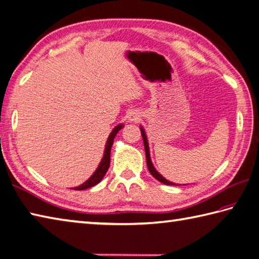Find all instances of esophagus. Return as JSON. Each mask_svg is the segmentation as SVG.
Here are the masks:
<instances>
[{"mask_svg": "<svg viewBox=\"0 0 259 259\" xmlns=\"http://www.w3.org/2000/svg\"><path fill=\"white\" fill-rule=\"evenodd\" d=\"M139 119V114L137 112H130V114L128 115V120L130 121H137Z\"/></svg>", "mask_w": 259, "mask_h": 259, "instance_id": "1", "label": "esophagus"}]
</instances>
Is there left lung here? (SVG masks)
<instances>
[{
    "label": "left lung",
    "instance_id": "obj_1",
    "mask_svg": "<svg viewBox=\"0 0 259 259\" xmlns=\"http://www.w3.org/2000/svg\"><path fill=\"white\" fill-rule=\"evenodd\" d=\"M140 130H141V136H142V139H144V145H145V151H146V159H147V166H148V169H149V172L155 177L157 180L160 181V183L164 184V185H177V184H174L171 183V181H169L167 179H164L162 176L159 174L157 170L155 169V167H153V164L151 162V159H150V151H149V146H148V140H147V136L145 134V130L142 126H140Z\"/></svg>",
    "mask_w": 259,
    "mask_h": 259
}]
</instances>
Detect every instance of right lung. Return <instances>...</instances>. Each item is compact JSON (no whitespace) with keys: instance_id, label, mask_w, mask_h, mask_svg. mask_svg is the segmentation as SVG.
<instances>
[{"instance_id":"obj_1","label":"right lung","mask_w":259,"mask_h":259,"mask_svg":"<svg viewBox=\"0 0 259 259\" xmlns=\"http://www.w3.org/2000/svg\"><path fill=\"white\" fill-rule=\"evenodd\" d=\"M122 128H123V124L120 123L111 131V134H110L108 137L106 149H104V152H103V158L101 159V162L98 166L95 174H93L87 181H84L83 184L80 185L79 187H75L74 190H84L88 188H91V187L96 186L97 184H99L102 180V178L104 177V175L107 174L109 166H110V151H111V147L113 145V139H114L115 135L119 133V130H121Z\"/></svg>"}]
</instances>
